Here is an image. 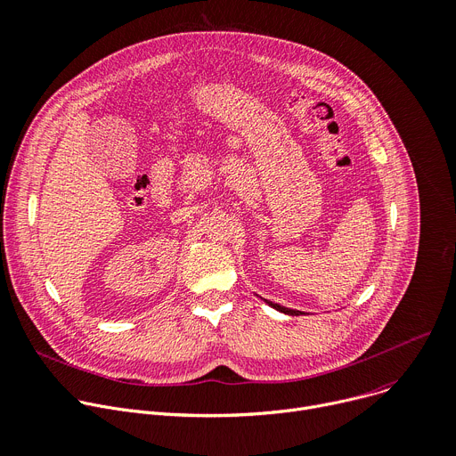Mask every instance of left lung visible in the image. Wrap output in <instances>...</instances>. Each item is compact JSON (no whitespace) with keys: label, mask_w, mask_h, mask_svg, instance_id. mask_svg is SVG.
<instances>
[{"label":"left lung","mask_w":456,"mask_h":456,"mask_svg":"<svg viewBox=\"0 0 456 456\" xmlns=\"http://www.w3.org/2000/svg\"><path fill=\"white\" fill-rule=\"evenodd\" d=\"M267 305L269 306H273L275 310H279V312H284V314H288V315H298V312L297 310H289V308H284V306H281V305H275V302H269L267 300Z\"/></svg>","instance_id":"8db88e82"}]
</instances>
